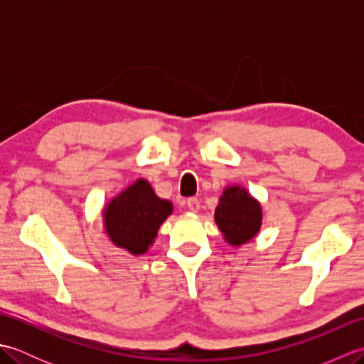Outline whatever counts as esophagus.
<instances>
[{
  "mask_svg": "<svg viewBox=\"0 0 364 364\" xmlns=\"http://www.w3.org/2000/svg\"><path fill=\"white\" fill-rule=\"evenodd\" d=\"M188 210L192 213H197L200 210V200L197 197L188 198Z\"/></svg>",
  "mask_w": 364,
  "mask_h": 364,
  "instance_id": "1",
  "label": "esophagus"
}]
</instances>
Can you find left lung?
<instances>
[{
	"mask_svg": "<svg viewBox=\"0 0 364 364\" xmlns=\"http://www.w3.org/2000/svg\"><path fill=\"white\" fill-rule=\"evenodd\" d=\"M215 223L231 245H241L257 236L262 213L257 200L239 186L227 188L214 213Z\"/></svg>",
	"mask_w": 364,
	"mask_h": 364,
	"instance_id": "obj_1",
	"label": "left lung"
}]
</instances>
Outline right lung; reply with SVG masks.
I'll use <instances>...</instances> for the list:
<instances>
[{
  "instance_id": "1",
  "label": "right lung",
  "mask_w": 364,
  "mask_h": 364,
  "mask_svg": "<svg viewBox=\"0 0 364 364\" xmlns=\"http://www.w3.org/2000/svg\"><path fill=\"white\" fill-rule=\"evenodd\" d=\"M172 211V203L154 194L149 181L137 180L106 206L105 227L115 245L141 255L149 250Z\"/></svg>"
}]
</instances>
